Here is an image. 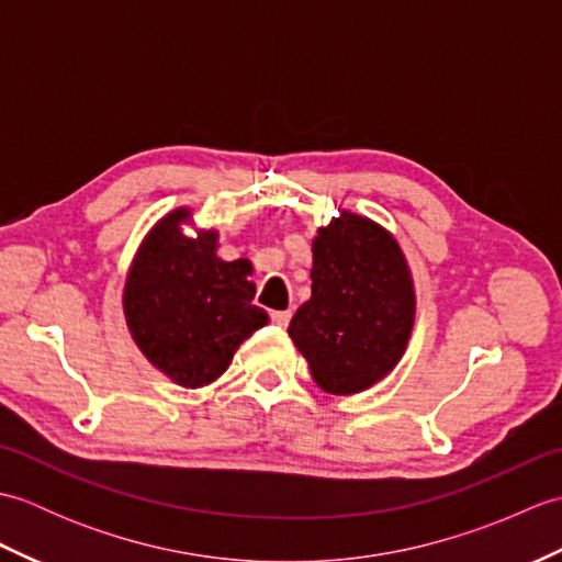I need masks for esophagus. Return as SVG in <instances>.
I'll list each match as a JSON object with an SVG mask.
<instances>
[{"label":"esophagus","instance_id":"1","mask_svg":"<svg viewBox=\"0 0 562 562\" xmlns=\"http://www.w3.org/2000/svg\"><path fill=\"white\" fill-rule=\"evenodd\" d=\"M290 318H292V312H272L270 314V321L278 328H288L290 326Z\"/></svg>","mask_w":562,"mask_h":562}]
</instances>
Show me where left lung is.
I'll return each mask as SVG.
<instances>
[{
	"label": "left lung",
	"mask_w": 562,
	"mask_h": 562,
	"mask_svg": "<svg viewBox=\"0 0 562 562\" xmlns=\"http://www.w3.org/2000/svg\"><path fill=\"white\" fill-rule=\"evenodd\" d=\"M413 314L411 272L389 232L352 212L318 229L312 300L288 333L321 389L348 396L386 376L411 338Z\"/></svg>",
	"instance_id": "1"
}]
</instances>
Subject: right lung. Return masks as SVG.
Returning a JSON list of instances; mask_svg holds the SVG:
<instances>
[{
	"mask_svg": "<svg viewBox=\"0 0 562 562\" xmlns=\"http://www.w3.org/2000/svg\"><path fill=\"white\" fill-rule=\"evenodd\" d=\"M186 212L164 217L145 238L125 284V316L139 350L181 386L217 379L238 345L268 324L254 304L250 262L214 254V232L186 236Z\"/></svg>",
	"mask_w": 562,
	"mask_h": 562,
	"instance_id": "add662e5",
	"label": "right lung"
}]
</instances>
